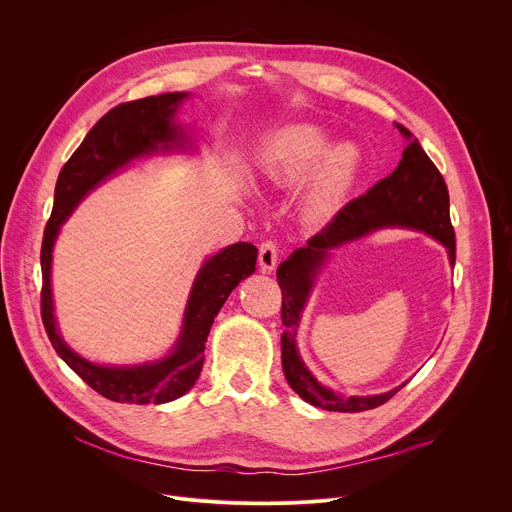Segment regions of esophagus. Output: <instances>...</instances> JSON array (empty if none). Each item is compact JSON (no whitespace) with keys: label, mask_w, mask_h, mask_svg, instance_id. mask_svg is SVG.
<instances>
[{"label":"esophagus","mask_w":512,"mask_h":512,"mask_svg":"<svg viewBox=\"0 0 512 512\" xmlns=\"http://www.w3.org/2000/svg\"><path fill=\"white\" fill-rule=\"evenodd\" d=\"M279 251L273 241H265L259 245V267L263 273H271L277 267Z\"/></svg>","instance_id":"34e87169"}]
</instances>
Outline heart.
<instances>
[{
    "label": "heart",
    "instance_id": "b5f03b06",
    "mask_svg": "<svg viewBox=\"0 0 512 512\" xmlns=\"http://www.w3.org/2000/svg\"><path fill=\"white\" fill-rule=\"evenodd\" d=\"M332 137L314 123H296L277 131L259 154V178L277 188L298 186L310 172L308 202L318 216L332 214L354 182L358 154L352 145L330 153Z\"/></svg>",
    "mask_w": 512,
    "mask_h": 512
}]
</instances>
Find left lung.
I'll list each match as a JSON object with an SVG mask.
<instances>
[{
	"label": "left lung",
	"mask_w": 512,
	"mask_h": 512,
	"mask_svg": "<svg viewBox=\"0 0 512 512\" xmlns=\"http://www.w3.org/2000/svg\"><path fill=\"white\" fill-rule=\"evenodd\" d=\"M395 127L407 141L395 172L379 180L367 194L342 206V210L336 212L332 221L314 235L306 247L296 249L277 269L281 287V322L285 326L281 334L283 375L289 387L304 401L328 411L358 413L375 409L405 387L403 383L381 395L344 397L320 385L306 369L296 346V334L312 283L328 259V251L375 229L401 227L421 231L440 241L448 249L450 265L456 263V233L450 221V194L444 176L423 152L417 137L399 123H395Z\"/></svg>",
	"instance_id": "obj_1"
}]
</instances>
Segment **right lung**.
I'll return each mask as SVG.
<instances>
[{"instance_id":"1","label":"right lung","mask_w":512,"mask_h":512,"mask_svg":"<svg viewBox=\"0 0 512 512\" xmlns=\"http://www.w3.org/2000/svg\"><path fill=\"white\" fill-rule=\"evenodd\" d=\"M186 97L188 93L145 97L121 103L105 113L62 166L54 188V208L44 229L40 251V310L46 334L72 371L99 395L117 403L160 405L188 393L202 371L204 342L214 316L221 312L239 281L255 271L257 263V247L251 243H235L208 257L194 279L176 346L166 358L154 362L103 367L79 356L62 340L56 328L50 267L60 225L93 188L125 168L131 160L158 152L186 150L188 133L174 123V115Z\"/></svg>"}]
</instances>
